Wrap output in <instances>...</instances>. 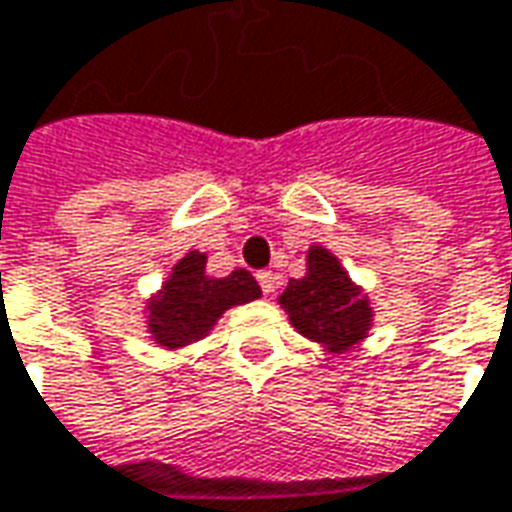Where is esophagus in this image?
<instances>
[{
  "label": "esophagus",
  "instance_id": "esophagus-1",
  "mask_svg": "<svg viewBox=\"0 0 512 512\" xmlns=\"http://www.w3.org/2000/svg\"><path fill=\"white\" fill-rule=\"evenodd\" d=\"M256 281H259V287H262L264 296H273V290H276V273H273V270H262V273H256Z\"/></svg>",
  "mask_w": 512,
  "mask_h": 512
}]
</instances>
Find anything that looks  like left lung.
Returning <instances> with one entry per match:
<instances>
[{
  "label": "left lung",
  "mask_w": 512,
  "mask_h": 512,
  "mask_svg": "<svg viewBox=\"0 0 512 512\" xmlns=\"http://www.w3.org/2000/svg\"><path fill=\"white\" fill-rule=\"evenodd\" d=\"M307 273L290 279L279 296V307L301 338L321 346L327 355H346L358 349L375 327V307L363 284L349 276L341 259L324 245L312 242Z\"/></svg>",
  "instance_id": "8db88e82"
}]
</instances>
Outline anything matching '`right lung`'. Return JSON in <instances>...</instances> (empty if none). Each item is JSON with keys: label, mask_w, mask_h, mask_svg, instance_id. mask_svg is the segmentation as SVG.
Listing matches in <instances>:
<instances>
[{"label": "right lung", "mask_w": 512, "mask_h": 512, "mask_svg": "<svg viewBox=\"0 0 512 512\" xmlns=\"http://www.w3.org/2000/svg\"><path fill=\"white\" fill-rule=\"evenodd\" d=\"M205 264L208 253L188 250L171 264L163 284L146 298V332L166 352H183L208 338L225 312L262 296L248 270L239 267L231 276L216 279L205 270Z\"/></svg>", "instance_id": "obj_1"}]
</instances>
